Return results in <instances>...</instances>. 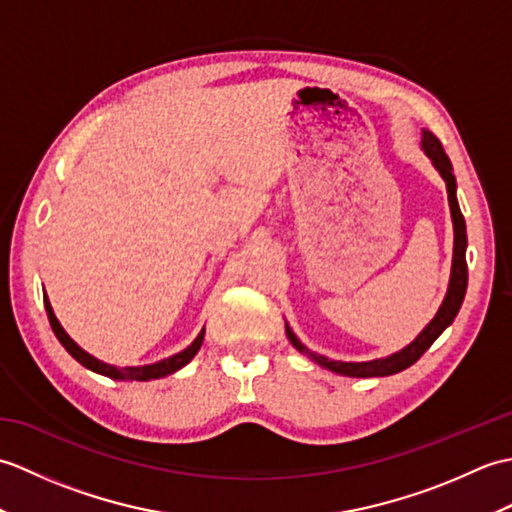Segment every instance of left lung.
Masks as SVG:
<instances>
[{
  "instance_id": "8db88e82",
  "label": "left lung",
  "mask_w": 512,
  "mask_h": 512,
  "mask_svg": "<svg viewBox=\"0 0 512 512\" xmlns=\"http://www.w3.org/2000/svg\"><path fill=\"white\" fill-rule=\"evenodd\" d=\"M422 149L427 154L436 169L440 171V176L447 182V193H449V206H451V217H453V231H455V244H453V268H451V281H449V292L444 297V303L440 306L438 314L433 317V321L422 330L416 341L407 345L405 350H400L396 354H391L387 358H376V361L369 363H343V361H330V358L319 356L310 352L306 345H303L292 330L286 325V334L290 343L297 347V350L312 358L314 363H319L321 367L330 369V372H336L341 376H352V378H372V376H391L398 374L402 369L411 367L418 358L429 350L433 341L449 328L453 323L455 314L460 312V306L466 295V281H469V270H466V224H464V215L460 211L458 198H455V176H453V167L449 156L444 154L442 143L433 136L431 132H422Z\"/></svg>"
}]
</instances>
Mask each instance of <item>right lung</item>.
I'll return each mask as SVG.
<instances>
[{
	"label": "right lung",
	"instance_id": "1",
	"mask_svg": "<svg viewBox=\"0 0 512 512\" xmlns=\"http://www.w3.org/2000/svg\"><path fill=\"white\" fill-rule=\"evenodd\" d=\"M46 312H48V319H50V325H52V332L57 334V339L61 341V345L68 350L76 361H79L83 367L92 369V372L96 374H103V376H110V378H121V380H154V378H162V376H169L173 372H178L180 367L187 365L191 358L198 354L200 345L204 341V330L198 334V339H195L187 350H182L180 354H173L169 358H165V361L160 363H154V365H143V367H123V369H116L112 365L107 363H101L96 361L94 356H90L88 352H83L79 345H76L68 334H65V330L61 328V323L57 321V317H54V312L50 308V301L46 299Z\"/></svg>",
	"mask_w": 512,
	"mask_h": 512
}]
</instances>
